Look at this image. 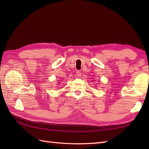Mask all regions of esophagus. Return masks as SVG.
<instances>
[{"label":"esophagus","instance_id":"esophagus-1","mask_svg":"<svg viewBox=\"0 0 149 149\" xmlns=\"http://www.w3.org/2000/svg\"><path fill=\"white\" fill-rule=\"evenodd\" d=\"M76 74H77V75L78 77H81V71H79V70H77V72H76Z\"/></svg>","mask_w":149,"mask_h":149}]
</instances>
